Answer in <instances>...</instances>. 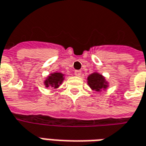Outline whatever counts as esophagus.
Here are the masks:
<instances>
[{
    "mask_svg": "<svg viewBox=\"0 0 146 146\" xmlns=\"http://www.w3.org/2000/svg\"><path fill=\"white\" fill-rule=\"evenodd\" d=\"M74 74H75V76H77V77H80V76L82 75V71H81V70H75V71H74Z\"/></svg>",
    "mask_w": 146,
    "mask_h": 146,
    "instance_id": "obj_1",
    "label": "esophagus"
}]
</instances>
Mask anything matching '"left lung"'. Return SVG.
<instances>
[{
    "mask_svg": "<svg viewBox=\"0 0 146 146\" xmlns=\"http://www.w3.org/2000/svg\"><path fill=\"white\" fill-rule=\"evenodd\" d=\"M87 83L92 90L99 93L103 90H106L109 86V83L105 77L98 72H94L89 75L87 77Z\"/></svg>",
    "mask_w": 146,
    "mask_h": 146,
    "instance_id": "1",
    "label": "left lung"
}]
</instances>
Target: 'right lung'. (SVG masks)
<instances>
[{
  "instance_id": "right-lung-1",
  "label": "right lung",
  "mask_w": 146,
  "mask_h": 146,
  "mask_svg": "<svg viewBox=\"0 0 146 146\" xmlns=\"http://www.w3.org/2000/svg\"><path fill=\"white\" fill-rule=\"evenodd\" d=\"M65 79V75L63 74L62 73H58V72H55V73H50L46 79L44 80V86L45 87H51V88L55 89L58 88L63 81Z\"/></svg>"
}]
</instances>
